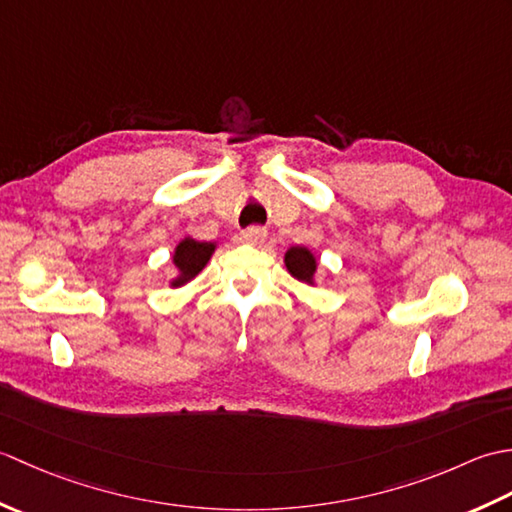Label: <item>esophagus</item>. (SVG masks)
<instances>
[{
	"label": "esophagus",
	"instance_id": "obj_1",
	"mask_svg": "<svg viewBox=\"0 0 512 512\" xmlns=\"http://www.w3.org/2000/svg\"><path fill=\"white\" fill-rule=\"evenodd\" d=\"M266 228H262V226H248L246 231H244V239L248 244H253V246H259V244H264L266 242Z\"/></svg>",
	"mask_w": 512,
	"mask_h": 512
}]
</instances>
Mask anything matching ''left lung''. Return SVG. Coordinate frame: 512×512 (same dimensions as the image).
<instances>
[{
    "label": "left lung",
    "mask_w": 512,
    "mask_h": 512,
    "mask_svg": "<svg viewBox=\"0 0 512 512\" xmlns=\"http://www.w3.org/2000/svg\"><path fill=\"white\" fill-rule=\"evenodd\" d=\"M286 266L290 270L292 277H297L299 281H312L314 270H317V262L308 248L303 246H292L286 253Z\"/></svg>",
    "instance_id": "left-lung-1"
}]
</instances>
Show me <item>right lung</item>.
I'll return each instance as SVG.
<instances>
[{
    "label": "right lung",
    "instance_id": "add662e5",
    "mask_svg": "<svg viewBox=\"0 0 512 512\" xmlns=\"http://www.w3.org/2000/svg\"><path fill=\"white\" fill-rule=\"evenodd\" d=\"M215 246L209 242H195V239L187 237L184 242L178 244L176 255H173V264L178 268V279L173 281V286H182L187 284L189 279H193L195 275L209 262L213 255Z\"/></svg>",
    "mask_w": 512,
    "mask_h": 512
}]
</instances>
